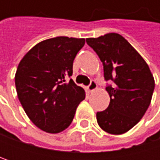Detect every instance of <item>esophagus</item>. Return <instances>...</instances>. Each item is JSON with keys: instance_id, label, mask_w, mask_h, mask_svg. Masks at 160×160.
Listing matches in <instances>:
<instances>
[{"instance_id": "34e87169", "label": "esophagus", "mask_w": 160, "mask_h": 160, "mask_svg": "<svg viewBox=\"0 0 160 160\" xmlns=\"http://www.w3.org/2000/svg\"><path fill=\"white\" fill-rule=\"evenodd\" d=\"M96 88H97L96 82H95L94 80H92L91 83H90V85L88 86V91H89V92H92V91H94Z\"/></svg>"}]
</instances>
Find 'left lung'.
<instances>
[{
	"label": "left lung",
	"instance_id": "1",
	"mask_svg": "<svg viewBox=\"0 0 160 160\" xmlns=\"http://www.w3.org/2000/svg\"><path fill=\"white\" fill-rule=\"evenodd\" d=\"M104 65L106 88L110 96L108 108L96 113L97 123L110 134H122L134 127L146 112L155 89V80L140 53L118 33L88 38Z\"/></svg>",
	"mask_w": 160,
	"mask_h": 160
}]
</instances>
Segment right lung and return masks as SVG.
Listing matches in <instances>:
<instances>
[{"mask_svg":"<svg viewBox=\"0 0 160 160\" xmlns=\"http://www.w3.org/2000/svg\"><path fill=\"white\" fill-rule=\"evenodd\" d=\"M85 39L56 37L42 41L21 59L15 76L18 99L39 129L58 133L72 122L85 91L70 79L73 61Z\"/></svg>","mask_w":160,"mask_h":160,"instance_id":"obj_1","label":"right lung"}]
</instances>
